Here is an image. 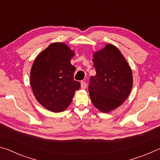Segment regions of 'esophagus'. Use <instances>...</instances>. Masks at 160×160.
<instances>
[{"label":"esophagus","instance_id":"34e87169","mask_svg":"<svg viewBox=\"0 0 160 160\" xmlns=\"http://www.w3.org/2000/svg\"><path fill=\"white\" fill-rule=\"evenodd\" d=\"M87 88V84L85 82H84V81H82L81 82V88L82 89H85Z\"/></svg>","mask_w":160,"mask_h":160}]
</instances>
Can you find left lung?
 Listing matches in <instances>:
<instances>
[{
    "label": "left lung",
    "mask_w": 160,
    "mask_h": 160,
    "mask_svg": "<svg viewBox=\"0 0 160 160\" xmlns=\"http://www.w3.org/2000/svg\"><path fill=\"white\" fill-rule=\"evenodd\" d=\"M92 61L96 75L90 77L88 87L91 101L100 112L108 113L122 104L131 92V69L112 44L94 53Z\"/></svg>",
    "instance_id": "8db88e82"
}]
</instances>
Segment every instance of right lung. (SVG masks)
Masks as SVG:
<instances>
[{
  "instance_id": "obj_1",
  "label": "right lung",
  "mask_w": 160,
  "mask_h": 160,
  "mask_svg": "<svg viewBox=\"0 0 160 160\" xmlns=\"http://www.w3.org/2000/svg\"><path fill=\"white\" fill-rule=\"evenodd\" d=\"M74 52L63 43H53L39 53L32 65L30 84L35 98L46 109L61 112L70 104L80 83L74 80Z\"/></svg>"
}]
</instances>
